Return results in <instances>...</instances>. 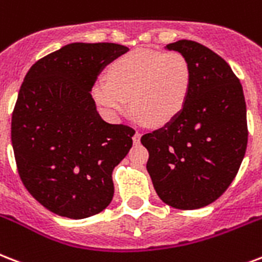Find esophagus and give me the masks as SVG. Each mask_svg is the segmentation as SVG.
Instances as JSON below:
<instances>
[{
  "label": "esophagus",
  "instance_id": "esophagus-1",
  "mask_svg": "<svg viewBox=\"0 0 262 262\" xmlns=\"http://www.w3.org/2000/svg\"><path fill=\"white\" fill-rule=\"evenodd\" d=\"M140 139H141V135H140L139 132H136L135 136H133V143L135 144H140Z\"/></svg>",
  "mask_w": 262,
  "mask_h": 262
}]
</instances>
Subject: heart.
<instances>
[{
  "label": "heart",
  "instance_id": "heart-1",
  "mask_svg": "<svg viewBox=\"0 0 262 262\" xmlns=\"http://www.w3.org/2000/svg\"><path fill=\"white\" fill-rule=\"evenodd\" d=\"M191 83L192 70L181 53L135 49L114 60L108 79L93 82L91 95L110 119L126 111L130 97L139 121L163 126L184 110Z\"/></svg>",
  "mask_w": 262,
  "mask_h": 262
}]
</instances>
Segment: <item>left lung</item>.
<instances>
[{"label": "left lung", "instance_id": "8db88e82", "mask_svg": "<svg viewBox=\"0 0 262 262\" xmlns=\"http://www.w3.org/2000/svg\"><path fill=\"white\" fill-rule=\"evenodd\" d=\"M188 60L192 83L184 110L141 137L147 170L163 202L181 210L210 205L235 179L247 145L241 81L223 57L188 39L165 47Z\"/></svg>", "mask_w": 262, "mask_h": 262}]
</instances>
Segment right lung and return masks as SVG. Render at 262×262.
<instances>
[{"instance_id":"right-lung-1","label":"right lung","mask_w":262,"mask_h":262,"mask_svg":"<svg viewBox=\"0 0 262 262\" xmlns=\"http://www.w3.org/2000/svg\"><path fill=\"white\" fill-rule=\"evenodd\" d=\"M127 51L73 42L26 74L12 115V147L27 191L55 214L86 219L113 201V170L132 148L135 130L101 119L91 88Z\"/></svg>"}]
</instances>
